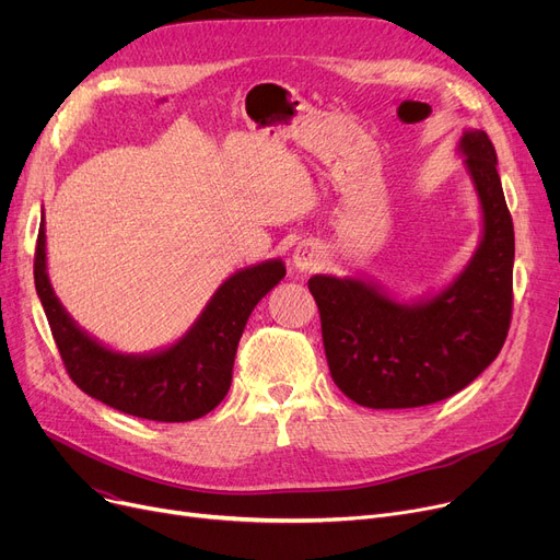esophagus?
I'll return each instance as SVG.
<instances>
[{
  "instance_id": "esophagus-1",
  "label": "esophagus",
  "mask_w": 560,
  "mask_h": 560,
  "mask_svg": "<svg viewBox=\"0 0 560 560\" xmlns=\"http://www.w3.org/2000/svg\"><path fill=\"white\" fill-rule=\"evenodd\" d=\"M319 258H322V252L315 243H300L295 252H292V268L298 272H311L319 265Z\"/></svg>"
}]
</instances>
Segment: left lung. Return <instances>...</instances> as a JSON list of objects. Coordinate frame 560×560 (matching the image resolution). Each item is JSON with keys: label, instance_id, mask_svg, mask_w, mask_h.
Returning <instances> with one entry per match:
<instances>
[{"label": "left lung", "instance_id": "8db88e82", "mask_svg": "<svg viewBox=\"0 0 560 560\" xmlns=\"http://www.w3.org/2000/svg\"><path fill=\"white\" fill-rule=\"evenodd\" d=\"M456 152L475 186L479 245L440 290L397 300L361 275H315L322 340L336 386L368 408H416L463 390L497 359L513 308L515 233L481 129H465Z\"/></svg>", "mask_w": 560, "mask_h": 560}]
</instances>
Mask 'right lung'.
I'll list each match as a JSON object with an SVG mask.
<instances>
[{"instance_id": "add662e5", "label": "right lung", "mask_w": 560, "mask_h": 560, "mask_svg": "<svg viewBox=\"0 0 560 560\" xmlns=\"http://www.w3.org/2000/svg\"><path fill=\"white\" fill-rule=\"evenodd\" d=\"M283 277L281 258L233 272L182 338L144 354H125L81 329L56 298L40 215L34 279L66 370L85 395L133 418L190 422L211 413L229 393L235 349L252 311Z\"/></svg>"}]
</instances>
